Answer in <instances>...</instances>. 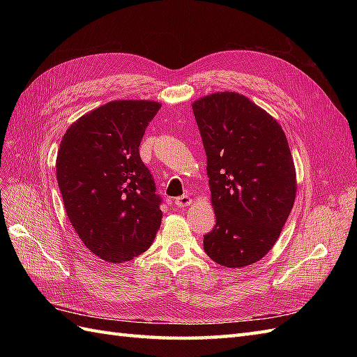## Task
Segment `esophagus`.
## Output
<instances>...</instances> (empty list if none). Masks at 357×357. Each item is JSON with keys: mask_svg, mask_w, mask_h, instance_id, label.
Wrapping results in <instances>:
<instances>
[{"mask_svg": "<svg viewBox=\"0 0 357 357\" xmlns=\"http://www.w3.org/2000/svg\"><path fill=\"white\" fill-rule=\"evenodd\" d=\"M174 202L178 208H183V207H188V205L192 204V198L189 195H181V197L176 198Z\"/></svg>", "mask_w": 357, "mask_h": 357, "instance_id": "34e87169", "label": "esophagus"}]
</instances>
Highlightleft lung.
Wrapping results in <instances>:
<instances>
[{"instance_id": "1", "label": "left lung", "mask_w": 357, "mask_h": 357, "mask_svg": "<svg viewBox=\"0 0 357 357\" xmlns=\"http://www.w3.org/2000/svg\"><path fill=\"white\" fill-rule=\"evenodd\" d=\"M192 109L215 214L204 250L222 266L252 265L271 250L295 202L287 138L271 114L236 92L202 96Z\"/></svg>"}]
</instances>
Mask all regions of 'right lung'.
<instances>
[{
    "label": "right lung",
    "mask_w": 357,
    "mask_h": 357,
    "mask_svg": "<svg viewBox=\"0 0 357 357\" xmlns=\"http://www.w3.org/2000/svg\"><path fill=\"white\" fill-rule=\"evenodd\" d=\"M160 104L122 100L86 113L63 134L56 178L83 244L112 264L144 253L160 226L162 198L138 147Z\"/></svg>",
    "instance_id": "right-lung-1"
}]
</instances>
